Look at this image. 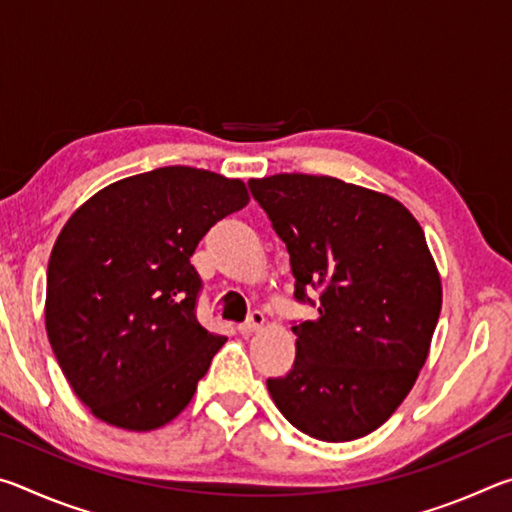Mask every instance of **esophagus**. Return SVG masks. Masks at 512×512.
<instances>
[{"label":"esophagus","instance_id":"34e87169","mask_svg":"<svg viewBox=\"0 0 512 512\" xmlns=\"http://www.w3.org/2000/svg\"><path fill=\"white\" fill-rule=\"evenodd\" d=\"M262 325H264V314H262V311H250V316H248L246 323L239 325V334L248 336V334L257 332V329H262Z\"/></svg>","mask_w":512,"mask_h":512}]
</instances>
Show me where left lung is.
Instances as JSON below:
<instances>
[{
	"label": "left lung",
	"instance_id": "left-lung-1",
	"mask_svg": "<svg viewBox=\"0 0 512 512\" xmlns=\"http://www.w3.org/2000/svg\"><path fill=\"white\" fill-rule=\"evenodd\" d=\"M248 185L287 246L296 302L318 309L293 323L296 361L266 379L268 393L311 438L368 436L409 395L440 316L424 232L395 198L339 178L277 173Z\"/></svg>",
	"mask_w": 512,
	"mask_h": 512
}]
</instances>
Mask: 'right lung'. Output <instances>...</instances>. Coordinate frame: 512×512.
<instances>
[{"instance_id":"obj_1","label":"right lung","mask_w":512,"mask_h":512,"mask_svg":"<svg viewBox=\"0 0 512 512\" xmlns=\"http://www.w3.org/2000/svg\"><path fill=\"white\" fill-rule=\"evenodd\" d=\"M246 203L241 180L160 167L101 189L60 230L47 268V336L99 420L151 431L192 400L225 336L198 323L203 280L189 257Z\"/></svg>"}]
</instances>
